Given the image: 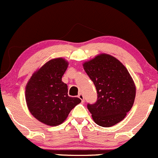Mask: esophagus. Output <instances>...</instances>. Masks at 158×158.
<instances>
[{"label":"esophagus","mask_w":158,"mask_h":158,"mask_svg":"<svg viewBox=\"0 0 158 158\" xmlns=\"http://www.w3.org/2000/svg\"><path fill=\"white\" fill-rule=\"evenodd\" d=\"M78 98L81 100V101H82V102H84V95H83L82 94H81V93L79 94H78Z\"/></svg>","instance_id":"1"}]
</instances>
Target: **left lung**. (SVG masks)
<instances>
[{"label":"left lung","mask_w":158,"mask_h":158,"mask_svg":"<svg viewBox=\"0 0 158 158\" xmlns=\"http://www.w3.org/2000/svg\"><path fill=\"white\" fill-rule=\"evenodd\" d=\"M83 67L98 93L96 102L87 104L94 121L104 127L115 125L134 104L136 87L131 76L121 61L107 54L84 62Z\"/></svg>","instance_id":"left-lung-1"}]
</instances>
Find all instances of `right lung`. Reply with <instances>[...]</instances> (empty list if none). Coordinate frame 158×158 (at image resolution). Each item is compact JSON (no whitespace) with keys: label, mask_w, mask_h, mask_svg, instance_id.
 <instances>
[{"label":"right lung","mask_w":158,"mask_h":158,"mask_svg":"<svg viewBox=\"0 0 158 158\" xmlns=\"http://www.w3.org/2000/svg\"><path fill=\"white\" fill-rule=\"evenodd\" d=\"M68 62L58 57L50 60L33 74L26 85L27 105L31 114L41 123L57 126L71 110L81 102L68 94V85L62 81Z\"/></svg>","instance_id":"obj_1"}]
</instances>
